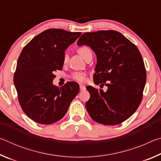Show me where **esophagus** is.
I'll return each mask as SVG.
<instances>
[{
  "label": "esophagus",
  "instance_id": "esophagus-1",
  "mask_svg": "<svg viewBox=\"0 0 161 161\" xmlns=\"http://www.w3.org/2000/svg\"><path fill=\"white\" fill-rule=\"evenodd\" d=\"M80 91H84L86 89V86H84V84H80Z\"/></svg>",
  "mask_w": 161,
  "mask_h": 161
}]
</instances>
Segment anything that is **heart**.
<instances>
[{
    "mask_svg": "<svg viewBox=\"0 0 161 161\" xmlns=\"http://www.w3.org/2000/svg\"><path fill=\"white\" fill-rule=\"evenodd\" d=\"M77 52H78V53L80 54L83 58L85 59L86 55H87V54H88L89 53H90V52H92V51L89 47H85V46H83V47H81L79 48ZM67 58H68L67 54H64V58H63L64 63L67 62ZM70 78L72 79V80H74L75 81H77V82H80V83L84 82V81H85L86 80L85 73L79 72H73L72 74L70 75Z\"/></svg>",
    "mask_w": 161,
    "mask_h": 161,
    "instance_id": "heart-1",
    "label": "heart"
}]
</instances>
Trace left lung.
<instances>
[{
  "instance_id": "8db88e82",
  "label": "left lung",
  "mask_w": 161,
  "mask_h": 161,
  "mask_svg": "<svg viewBox=\"0 0 161 161\" xmlns=\"http://www.w3.org/2000/svg\"><path fill=\"white\" fill-rule=\"evenodd\" d=\"M86 45L97 54L94 83L107 86L106 92L86 87L90 99L86 108L97 123L114 126L122 123L137 110L143 99L146 71L138 47L115 31L82 34L77 45Z\"/></svg>"
}]
</instances>
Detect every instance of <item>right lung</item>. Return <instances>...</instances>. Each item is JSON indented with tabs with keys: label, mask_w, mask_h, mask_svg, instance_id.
Returning <instances> with one entry per match:
<instances>
[{
	"label": "right lung",
	"mask_w": 161,
	"mask_h": 161,
	"mask_svg": "<svg viewBox=\"0 0 161 161\" xmlns=\"http://www.w3.org/2000/svg\"><path fill=\"white\" fill-rule=\"evenodd\" d=\"M81 35L52 28L35 36L19 56L13 81L22 109L40 124H51L63 118L80 86L68 82L53 85L54 72L63 67L64 51Z\"/></svg>",
	"instance_id": "1"
}]
</instances>
